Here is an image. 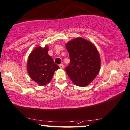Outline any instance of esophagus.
I'll list each match as a JSON object with an SVG mask.
<instances>
[{
  "label": "esophagus",
  "instance_id": "esophagus-1",
  "mask_svg": "<svg viewBox=\"0 0 130 130\" xmlns=\"http://www.w3.org/2000/svg\"><path fill=\"white\" fill-rule=\"evenodd\" d=\"M59 66H60V68L61 69H62V68H64L63 64H59Z\"/></svg>",
  "mask_w": 130,
  "mask_h": 130
}]
</instances>
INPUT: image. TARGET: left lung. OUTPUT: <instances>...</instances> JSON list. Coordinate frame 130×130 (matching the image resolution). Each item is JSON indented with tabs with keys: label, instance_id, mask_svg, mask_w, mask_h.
I'll list each match as a JSON object with an SVG mask.
<instances>
[{
	"label": "left lung",
	"instance_id": "left-lung-1",
	"mask_svg": "<svg viewBox=\"0 0 130 130\" xmlns=\"http://www.w3.org/2000/svg\"><path fill=\"white\" fill-rule=\"evenodd\" d=\"M70 63L65 68L67 74L77 86H87L100 69V57L92 43L83 38H76L66 44Z\"/></svg>",
	"mask_w": 130,
	"mask_h": 130
}]
</instances>
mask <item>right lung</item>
Masks as SVG:
<instances>
[{"label":"right lung","instance_id":"1","mask_svg":"<svg viewBox=\"0 0 130 130\" xmlns=\"http://www.w3.org/2000/svg\"><path fill=\"white\" fill-rule=\"evenodd\" d=\"M48 47H37L34 49L29 57L28 72L31 79L40 86H44L52 79L54 73L59 66L48 55Z\"/></svg>","mask_w":130,"mask_h":130}]
</instances>
